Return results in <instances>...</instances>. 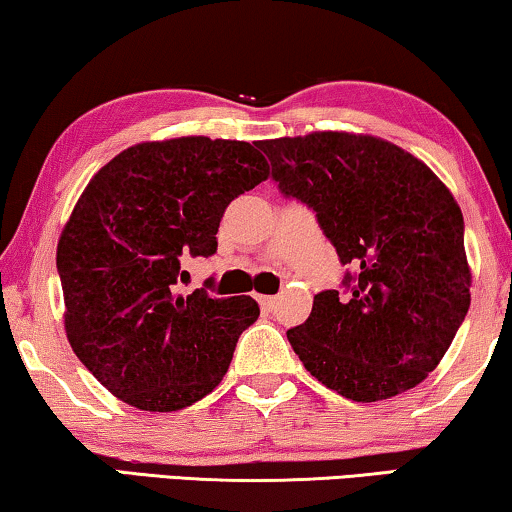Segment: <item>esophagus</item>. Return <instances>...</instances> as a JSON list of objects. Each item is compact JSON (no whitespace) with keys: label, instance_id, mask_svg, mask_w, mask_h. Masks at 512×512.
Listing matches in <instances>:
<instances>
[{"label":"esophagus","instance_id":"1","mask_svg":"<svg viewBox=\"0 0 512 512\" xmlns=\"http://www.w3.org/2000/svg\"><path fill=\"white\" fill-rule=\"evenodd\" d=\"M258 305H261L265 314H272V311L277 309V298H272V295H261V298H258Z\"/></svg>","mask_w":512,"mask_h":512}]
</instances>
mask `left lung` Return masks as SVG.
<instances>
[{
	"mask_svg": "<svg viewBox=\"0 0 512 512\" xmlns=\"http://www.w3.org/2000/svg\"><path fill=\"white\" fill-rule=\"evenodd\" d=\"M281 194L316 212L346 293L323 291L286 332L307 372L353 402H379L434 372L471 305L464 219L420 159L376 136L314 131L258 140Z\"/></svg>",
	"mask_w": 512,
	"mask_h": 512,
	"instance_id": "obj_1",
	"label": "left lung"
}]
</instances>
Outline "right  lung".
<instances>
[{
	"label": "right lung",
	"mask_w": 512,
	"mask_h": 512,
	"mask_svg": "<svg viewBox=\"0 0 512 512\" xmlns=\"http://www.w3.org/2000/svg\"><path fill=\"white\" fill-rule=\"evenodd\" d=\"M268 175L251 143L187 136L133 145L87 184L57 244L64 328L117 399L180 411L224 379L261 309L247 295H177L182 258L212 256L228 203Z\"/></svg>",
	"instance_id": "obj_1"
}]
</instances>
